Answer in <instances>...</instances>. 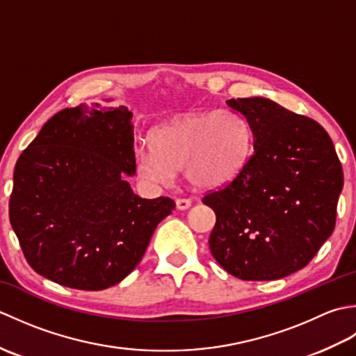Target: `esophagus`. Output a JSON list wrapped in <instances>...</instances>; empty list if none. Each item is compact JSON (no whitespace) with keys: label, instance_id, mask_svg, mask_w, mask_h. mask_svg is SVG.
<instances>
[{"label":"esophagus","instance_id":"obj_1","mask_svg":"<svg viewBox=\"0 0 356 356\" xmlns=\"http://www.w3.org/2000/svg\"><path fill=\"white\" fill-rule=\"evenodd\" d=\"M176 207L180 211H185V209H188V208L191 207V200L190 199H177L176 200Z\"/></svg>","mask_w":356,"mask_h":356}]
</instances>
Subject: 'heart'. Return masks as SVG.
Masks as SVG:
<instances>
[{
  "label": "heart",
  "instance_id": "b5f03b06",
  "mask_svg": "<svg viewBox=\"0 0 356 356\" xmlns=\"http://www.w3.org/2000/svg\"><path fill=\"white\" fill-rule=\"evenodd\" d=\"M151 148L136 153L139 176L170 185L176 171L199 190H218L245 168L252 136L243 116L231 108L186 113L159 125L149 134Z\"/></svg>",
  "mask_w": 356,
  "mask_h": 356
}]
</instances>
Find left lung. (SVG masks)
I'll list each match as a JSON object with an SVG mask.
<instances>
[{
  "mask_svg": "<svg viewBox=\"0 0 356 356\" xmlns=\"http://www.w3.org/2000/svg\"><path fill=\"white\" fill-rule=\"evenodd\" d=\"M249 125L252 154L231 184L207 194L209 249L241 280H278L311 261L335 228L343 168L326 130L266 97L226 101Z\"/></svg>",
  "mask_w": 356,
  "mask_h": 356,
  "instance_id": "8db88e82",
  "label": "left lung"
}]
</instances>
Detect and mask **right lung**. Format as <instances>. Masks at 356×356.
I'll return each mask as SVG.
<instances>
[{
  "instance_id": "obj_1",
  "label": "right lung",
  "mask_w": 356,
  "mask_h": 356,
  "mask_svg": "<svg viewBox=\"0 0 356 356\" xmlns=\"http://www.w3.org/2000/svg\"><path fill=\"white\" fill-rule=\"evenodd\" d=\"M133 113L79 105L44 124L13 171L10 225L38 274L81 291L115 286L138 266L156 226L176 208L142 199Z\"/></svg>"
}]
</instances>
